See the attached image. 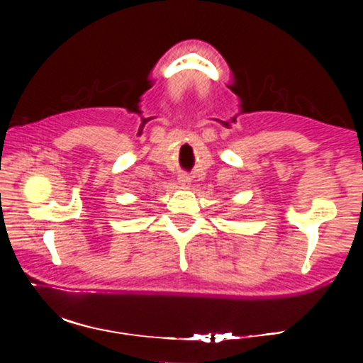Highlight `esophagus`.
Segmentation results:
<instances>
[{
    "mask_svg": "<svg viewBox=\"0 0 363 363\" xmlns=\"http://www.w3.org/2000/svg\"><path fill=\"white\" fill-rule=\"evenodd\" d=\"M178 183H180L182 186L190 185V177H188L186 173H182V175H178Z\"/></svg>",
    "mask_w": 363,
    "mask_h": 363,
    "instance_id": "1",
    "label": "esophagus"
}]
</instances>
